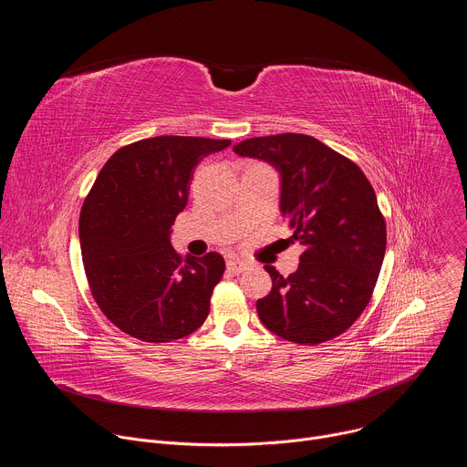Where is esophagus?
Returning <instances> with one entry per match:
<instances>
[{
    "mask_svg": "<svg viewBox=\"0 0 467 467\" xmlns=\"http://www.w3.org/2000/svg\"><path fill=\"white\" fill-rule=\"evenodd\" d=\"M245 268H247V264L244 260H240V258H229L227 260V270L231 274H242Z\"/></svg>",
    "mask_w": 467,
    "mask_h": 467,
    "instance_id": "1",
    "label": "esophagus"
}]
</instances>
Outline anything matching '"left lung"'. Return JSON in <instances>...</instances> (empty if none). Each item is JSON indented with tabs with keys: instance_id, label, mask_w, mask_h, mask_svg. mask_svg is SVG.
<instances>
[{
	"instance_id": "8db88e82",
	"label": "left lung",
	"mask_w": 467,
	"mask_h": 467,
	"mask_svg": "<svg viewBox=\"0 0 467 467\" xmlns=\"http://www.w3.org/2000/svg\"><path fill=\"white\" fill-rule=\"evenodd\" d=\"M233 151L275 168L281 214L305 245L288 277L265 265L272 292L256 301L260 321L294 344L342 335L369 303L386 251L369 181L355 162L297 132L247 139Z\"/></svg>"
}]
</instances>
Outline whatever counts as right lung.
Masks as SVG:
<instances>
[{"mask_svg":"<svg viewBox=\"0 0 467 467\" xmlns=\"http://www.w3.org/2000/svg\"><path fill=\"white\" fill-rule=\"evenodd\" d=\"M229 146L153 137L118 150L101 168L81 209V254L96 303L127 335L162 344L207 319L225 260L220 253L182 258L170 238L197 164Z\"/></svg>","mask_w":467,"mask_h":467,"instance_id":"add662e5","label":"right lung"}]
</instances>
